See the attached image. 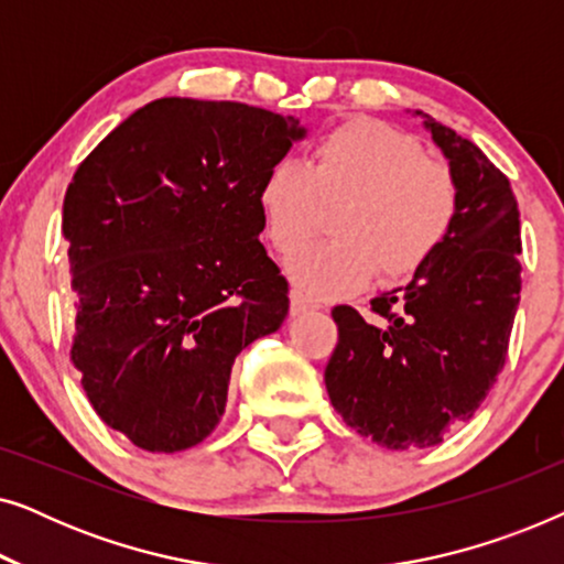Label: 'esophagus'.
Segmentation results:
<instances>
[{
    "label": "esophagus",
    "instance_id": "obj_1",
    "mask_svg": "<svg viewBox=\"0 0 564 564\" xmlns=\"http://www.w3.org/2000/svg\"><path fill=\"white\" fill-rule=\"evenodd\" d=\"M313 303L311 300H307L305 295H300V292H292L290 295V313L292 315H300V313H307V311H313Z\"/></svg>",
    "mask_w": 564,
    "mask_h": 564
}]
</instances>
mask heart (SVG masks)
<instances>
[{"mask_svg":"<svg viewBox=\"0 0 564 564\" xmlns=\"http://www.w3.org/2000/svg\"><path fill=\"white\" fill-rule=\"evenodd\" d=\"M257 205L276 251H297L334 207V241L290 259L288 272L311 297H344L372 280L400 284L444 249L459 218V184L421 143L390 122L351 118L315 143L305 166L276 161Z\"/></svg>","mask_w":564,"mask_h":564,"instance_id":"heart-1","label":"heart"}]
</instances>
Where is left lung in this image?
<instances>
[{"label":"left lung","instance_id":"left-lung-1","mask_svg":"<svg viewBox=\"0 0 564 564\" xmlns=\"http://www.w3.org/2000/svg\"><path fill=\"white\" fill-rule=\"evenodd\" d=\"M459 184V218L436 259L372 300L380 323L336 305L326 367L330 405L388 449L444 442L469 421L506 365L521 297V223L508 176L434 118L423 120Z\"/></svg>","mask_w":564,"mask_h":564}]
</instances>
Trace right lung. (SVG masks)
I'll return each mask as SVG.
<instances>
[{"instance_id":"1","label":"right lung","mask_w":564,"mask_h":564,"mask_svg":"<svg viewBox=\"0 0 564 564\" xmlns=\"http://www.w3.org/2000/svg\"><path fill=\"white\" fill-rule=\"evenodd\" d=\"M300 120L243 102L153 99L76 169L64 197L72 361L107 426L182 452L218 426L230 367L288 315L257 192Z\"/></svg>"}]
</instances>
